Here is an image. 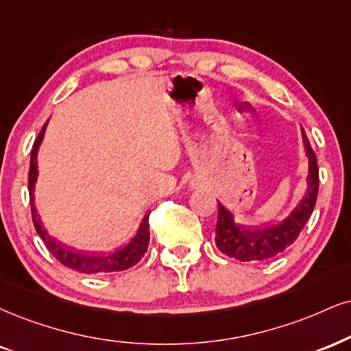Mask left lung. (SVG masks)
I'll return each instance as SVG.
<instances>
[{"label":"left lung","instance_id":"8db88e82","mask_svg":"<svg viewBox=\"0 0 351 351\" xmlns=\"http://www.w3.org/2000/svg\"><path fill=\"white\" fill-rule=\"evenodd\" d=\"M302 143L309 159L308 189L304 197L298 203L296 208L289 213L283 221L274 226L252 229L245 228L234 221V216L218 202V223H216V247L226 254L228 257L241 262L267 261L275 257L289 247L298 239L302 228L313 215L319 190V167L315 153L302 130Z\"/></svg>","mask_w":351,"mask_h":351}]
</instances>
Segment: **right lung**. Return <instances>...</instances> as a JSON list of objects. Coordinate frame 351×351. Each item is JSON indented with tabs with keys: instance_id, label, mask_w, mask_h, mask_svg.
<instances>
[{
	"instance_id": "add662e5",
	"label": "right lung",
	"mask_w": 351,
	"mask_h": 351,
	"mask_svg": "<svg viewBox=\"0 0 351 351\" xmlns=\"http://www.w3.org/2000/svg\"><path fill=\"white\" fill-rule=\"evenodd\" d=\"M47 123L43 125V128L38 133L36 143H34L32 153H30V169H29V195H30V210H32V221L36 226L37 234L42 237V241L45 242L47 249L53 254V257L60 263H63L64 267L71 268V270L81 271V274H112V271H122L128 270L130 267L136 265L141 261L143 255L146 254L149 244V215H145L143 221L138 228L135 237L125 244L123 247H119L109 255H88L80 250H73L68 245L62 244L60 241H56L53 236L49 234L45 228H43L40 216L37 213L36 208V198H34V187L37 182V153L38 146L43 140V133H45Z\"/></svg>"
}]
</instances>
